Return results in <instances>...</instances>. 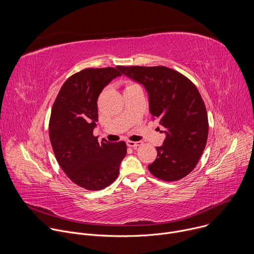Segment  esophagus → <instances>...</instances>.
I'll return each instance as SVG.
<instances>
[{
  "label": "esophagus",
  "instance_id": "obj_1",
  "mask_svg": "<svg viewBox=\"0 0 254 254\" xmlns=\"http://www.w3.org/2000/svg\"><path fill=\"white\" fill-rule=\"evenodd\" d=\"M127 144L130 148H137L142 144V141H132V140H127Z\"/></svg>",
  "mask_w": 254,
  "mask_h": 254
}]
</instances>
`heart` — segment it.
<instances>
[{
	"instance_id": "heart-1",
	"label": "heart",
	"mask_w": 254,
	"mask_h": 254,
	"mask_svg": "<svg viewBox=\"0 0 254 254\" xmlns=\"http://www.w3.org/2000/svg\"><path fill=\"white\" fill-rule=\"evenodd\" d=\"M135 86H138V85H136L135 83L127 82V83L126 84V90H127V89H130V88H133V87H135Z\"/></svg>"
}]
</instances>
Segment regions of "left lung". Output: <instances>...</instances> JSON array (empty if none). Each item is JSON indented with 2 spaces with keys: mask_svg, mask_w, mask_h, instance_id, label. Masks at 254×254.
I'll return each instance as SVG.
<instances>
[{
  "mask_svg": "<svg viewBox=\"0 0 254 254\" xmlns=\"http://www.w3.org/2000/svg\"><path fill=\"white\" fill-rule=\"evenodd\" d=\"M119 69L146 87L152 119L160 122L167 134L149 171L167 182L185 178L197 166L208 138L207 111L197 87L188 77L166 66Z\"/></svg>",
  "mask_w": 254,
  "mask_h": 254,
  "instance_id": "left-lung-1",
  "label": "left lung"
}]
</instances>
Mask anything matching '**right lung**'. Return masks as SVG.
I'll list each match as a JSON object with an SVG mask.
<instances>
[{"instance_id": "right-lung-1", "label": "right lung", "mask_w": 254, "mask_h": 254, "mask_svg": "<svg viewBox=\"0 0 254 254\" xmlns=\"http://www.w3.org/2000/svg\"><path fill=\"white\" fill-rule=\"evenodd\" d=\"M120 66L85 68L71 75L60 88L49 120V136L55 158L74 184L102 190L118 178L127 155L125 141L98 142L93 128L98 120L97 98Z\"/></svg>"}]
</instances>
